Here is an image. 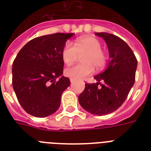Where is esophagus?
I'll list each match as a JSON object with an SVG mask.
<instances>
[{
    "label": "esophagus",
    "mask_w": 151,
    "mask_h": 151,
    "mask_svg": "<svg viewBox=\"0 0 151 151\" xmlns=\"http://www.w3.org/2000/svg\"><path fill=\"white\" fill-rule=\"evenodd\" d=\"M74 81H74V80H73V79H70V82H71V84H73V83L74 82Z\"/></svg>",
    "instance_id": "34e87169"
}]
</instances>
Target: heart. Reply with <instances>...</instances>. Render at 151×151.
<instances>
[{"label":"heart","mask_w":151,"mask_h":151,"mask_svg":"<svg viewBox=\"0 0 151 151\" xmlns=\"http://www.w3.org/2000/svg\"><path fill=\"white\" fill-rule=\"evenodd\" d=\"M99 39L91 36L77 39L73 45L66 42L62 50V59L66 65H72L78 55H82V64L72 66L65 70V75L73 80H81L93 73L95 68L100 70L106 63V55L102 49Z\"/></svg>","instance_id":"b5f03b06"}]
</instances>
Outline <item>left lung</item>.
Returning a JSON list of instances; mask_svg holds the SVG:
<instances>
[{
    "label": "left lung",
    "mask_w": 151,
    "mask_h": 151,
    "mask_svg": "<svg viewBox=\"0 0 151 151\" xmlns=\"http://www.w3.org/2000/svg\"><path fill=\"white\" fill-rule=\"evenodd\" d=\"M96 35L107 45L110 62L105 70L94 77L98 82L85 84L78 101L86 111L102 116L117 110L125 101L135 82L137 59L130 47L117 36L108 33Z\"/></svg>",
    "instance_id": "1"
}]
</instances>
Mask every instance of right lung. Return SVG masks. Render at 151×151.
<instances>
[{
	"label": "right lung",
	"mask_w": 151,
	"mask_h": 151,
	"mask_svg": "<svg viewBox=\"0 0 151 151\" xmlns=\"http://www.w3.org/2000/svg\"><path fill=\"white\" fill-rule=\"evenodd\" d=\"M74 34H48L26 44L12 64V86L20 105L34 117L54 114L70 81L63 76L62 50Z\"/></svg>",
	"instance_id": "add662e5"
}]
</instances>
